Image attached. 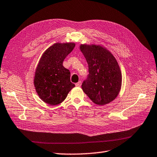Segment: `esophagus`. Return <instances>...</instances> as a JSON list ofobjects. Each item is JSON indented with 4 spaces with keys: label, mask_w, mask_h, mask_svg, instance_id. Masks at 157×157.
Instances as JSON below:
<instances>
[{
    "label": "esophagus",
    "mask_w": 157,
    "mask_h": 157,
    "mask_svg": "<svg viewBox=\"0 0 157 157\" xmlns=\"http://www.w3.org/2000/svg\"><path fill=\"white\" fill-rule=\"evenodd\" d=\"M81 85H82V82H79L77 83H75V86L76 87H80V86H81Z\"/></svg>",
    "instance_id": "1"
}]
</instances>
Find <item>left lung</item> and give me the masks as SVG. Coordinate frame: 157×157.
I'll use <instances>...</instances> for the list:
<instances>
[{"label":"left lung","instance_id":"1","mask_svg":"<svg viewBox=\"0 0 157 157\" xmlns=\"http://www.w3.org/2000/svg\"><path fill=\"white\" fill-rule=\"evenodd\" d=\"M89 67V78L82 88L92 102L98 105L109 103L117 97L122 85L119 63L107 48L99 44H80Z\"/></svg>","mask_w":157,"mask_h":157}]
</instances>
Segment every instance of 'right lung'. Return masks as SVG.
Returning a JSON list of instances; mask_svg holds the SVG:
<instances>
[{
    "label": "right lung",
    "mask_w": 157,
    "mask_h": 157,
    "mask_svg": "<svg viewBox=\"0 0 157 157\" xmlns=\"http://www.w3.org/2000/svg\"><path fill=\"white\" fill-rule=\"evenodd\" d=\"M74 42H56L44 51L36 67L34 86L39 98L48 105H57L66 99L75 87L70 82V71L63 66L73 50Z\"/></svg>",
    "instance_id": "obj_1"
}]
</instances>
